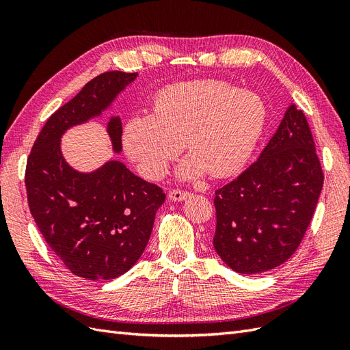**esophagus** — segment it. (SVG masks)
<instances>
[{
  "mask_svg": "<svg viewBox=\"0 0 350 350\" xmlns=\"http://www.w3.org/2000/svg\"><path fill=\"white\" fill-rule=\"evenodd\" d=\"M189 196V193H187V191H181V189H172L171 193H169V200L171 201H175V203H179V201H184V200H187Z\"/></svg>",
  "mask_w": 350,
  "mask_h": 350,
  "instance_id": "34e87169",
  "label": "esophagus"
}]
</instances>
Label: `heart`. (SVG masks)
<instances>
[{
  "instance_id": "obj_1",
  "label": "heart",
  "mask_w": 350,
  "mask_h": 350,
  "mask_svg": "<svg viewBox=\"0 0 350 350\" xmlns=\"http://www.w3.org/2000/svg\"><path fill=\"white\" fill-rule=\"evenodd\" d=\"M267 108L256 92L219 80L176 83L157 94L153 115H135L122 131L125 153L149 179H161L183 144L189 156L178 176L206 171L230 176L247 165L264 131Z\"/></svg>"
}]
</instances>
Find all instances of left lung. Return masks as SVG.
<instances>
[{
	"label": "left lung",
	"mask_w": 350,
	"mask_h": 350,
	"mask_svg": "<svg viewBox=\"0 0 350 350\" xmlns=\"http://www.w3.org/2000/svg\"><path fill=\"white\" fill-rule=\"evenodd\" d=\"M323 181L310 125L292 103L257 161L216 191L217 256L241 274L280 266L299 247Z\"/></svg>",
	"instance_id": "1"
}]
</instances>
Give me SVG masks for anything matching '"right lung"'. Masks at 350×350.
<instances>
[{
	"instance_id": "obj_1",
	"label": "right lung",
	"mask_w": 350,
	"mask_h": 350,
	"mask_svg": "<svg viewBox=\"0 0 350 350\" xmlns=\"http://www.w3.org/2000/svg\"><path fill=\"white\" fill-rule=\"evenodd\" d=\"M139 72L107 71L49 116L26 166L30 213L51 250L79 278L111 280L129 271L149 242L162 189L109 159L90 172L74 169L61 149L70 129L103 118ZM112 153L120 154L121 118L107 124Z\"/></svg>"
}]
</instances>
